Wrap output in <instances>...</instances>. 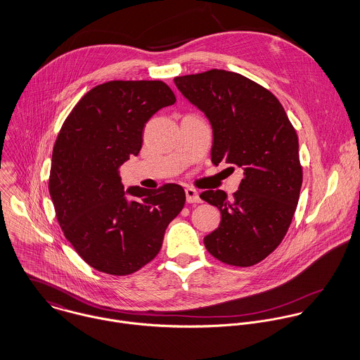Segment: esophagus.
Returning a JSON list of instances; mask_svg holds the SVG:
<instances>
[{"mask_svg": "<svg viewBox=\"0 0 360 360\" xmlns=\"http://www.w3.org/2000/svg\"><path fill=\"white\" fill-rule=\"evenodd\" d=\"M185 193H186V202H188V203H200V202H202V200H200V196H199V193H198L196 189H193V188H186V189H185Z\"/></svg>", "mask_w": 360, "mask_h": 360, "instance_id": "esophagus-1", "label": "esophagus"}]
</instances>
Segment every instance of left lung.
Returning a JSON list of instances; mask_svg holds the SVG:
<instances>
[{"instance_id":"obj_1","label":"left lung","mask_w":360,"mask_h":360,"mask_svg":"<svg viewBox=\"0 0 360 360\" xmlns=\"http://www.w3.org/2000/svg\"><path fill=\"white\" fill-rule=\"evenodd\" d=\"M174 82L212 124L213 164L243 171L231 200L224 191L200 195L221 213L205 246L225 264L253 266L281 243L297 206L303 174L296 131L278 98L239 73L212 70Z\"/></svg>"}]
</instances>
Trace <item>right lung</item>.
Instances as JSON below:
<instances>
[{
	"label": "right lung",
	"instance_id": "add662e5",
	"mask_svg": "<svg viewBox=\"0 0 360 360\" xmlns=\"http://www.w3.org/2000/svg\"><path fill=\"white\" fill-rule=\"evenodd\" d=\"M175 101L161 80H111L79 100L58 134L49 179L57 219L77 255L101 273L128 276L151 262L185 206L176 184L125 192L120 176L142 148L146 122Z\"/></svg>",
	"mask_w": 360,
	"mask_h": 360
}]
</instances>
